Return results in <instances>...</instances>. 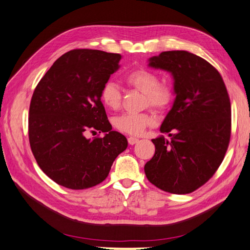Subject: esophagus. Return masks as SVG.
Listing matches in <instances>:
<instances>
[{"label": "esophagus", "mask_w": 250, "mask_h": 250, "mask_svg": "<svg viewBox=\"0 0 250 250\" xmlns=\"http://www.w3.org/2000/svg\"><path fill=\"white\" fill-rule=\"evenodd\" d=\"M127 142H129V144H130V145H135L136 143H138V138L130 136L129 138H127Z\"/></svg>", "instance_id": "1"}]
</instances>
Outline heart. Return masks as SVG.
<instances>
[{
	"mask_svg": "<svg viewBox=\"0 0 250 250\" xmlns=\"http://www.w3.org/2000/svg\"><path fill=\"white\" fill-rule=\"evenodd\" d=\"M125 82L132 88L144 94V106L152 107L155 112L165 113L175 100V90L168 84L160 83V77L147 69L137 68L125 75ZM100 99L107 108L116 111L121 106L123 95L119 87L113 82L103 84ZM153 123L150 112L125 113L113 120L114 126L125 134L138 135Z\"/></svg>",
	"mask_w": 250,
	"mask_h": 250,
	"instance_id": "1",
	"label": "heart"
}]
</instances>
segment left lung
<instances>
[{
    "label": "left lung",
    "mask_w": 250,
    "mask_h": 250,
    "mask_svg": "<svg viewBox=\"0 0 250 250\" xmlns=\"http://www.w3.org/2000/svg\"><path fill=\"white\" fill-rule=\"evenodd\" d=\"M149 65L171 72L176 100L161 125L168 134L152 139L146 177L171 194H189L222 164L231 136V103L222 75L210 62L187 51H166Z\"/></svg>",
    "instance_id": "obj_1"
}]
</instances>
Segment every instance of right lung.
Here are the masks:
<instances>
[{
	"instance_id": "add662e5",
	"label": "right lung",
	"mask_w": 250,
	"mask_h": 250,
	"mask_svg": "<svg viewBox=\"0 0 250 250\" xmlns=\"http://www.w3.org/2000/svg\"><path fill=\"white\" fill-rule=\"evenodd\" d=\"M120 59L99 50H71L55 61L34 90L28 113L32 152L42 170L62 187L100 184L127 147L126 138L112 131L100 99ZM97 130L106 135L85 137Z\"/></svg>"
}]
</instances>
